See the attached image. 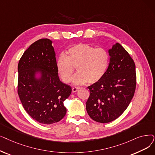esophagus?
Instances as JSON below:
<instances>
[{
  "label": "esophagus",
  "mask_w": 155,
  "mask_h": 155,
  "mask_svg": "<svg viewBox=\"0 0 155 155\" xmlns=\"http://www.w3.org/2000/svg\"><path fill=\"white\" fill-rule=\"evenodd\" d=\"M80 87H73V88L72 89V92H76L78 90H79Z\"/></svg>",
  "instance_id": "obj_1"
}]
</instances>
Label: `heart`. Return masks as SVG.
Returning a JSON list of instances; mask_svg holds the SVG:
<instances>
[{"mask_svg": "<svg viewBox=\"0 0 155 155\" xmlns=\"http://www.w3.org/2000/svg\"><path fill=\"white\" fill-rule=\"evenodd\" d=\"M110 63V55L103 48H95L89 44H80L70 48L67 56L62 54L56 61V68L63 81L70 82L77 68L78 73L73 83L84 85L96 83L106 73Z\"/></svg>", "mask_w": 155, "mask_h": 155, "instance_id": "1", "label": "heart"}]
</instances>
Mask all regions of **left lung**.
Listing matches in <instances>:
<instances>
[{
	"label": "left lung",
	"mask_w": 155,
	"mask_h": 155,
	"mask_svg": "<svg viewBox=\"0 0 155 155\" xmlns=\"http://www.w3.org/2000/svg\"><path fill=\"white\" fill-rule=\"evenodd\" d=\"M110 64L104 77L88 87L90 96L86 103L89 117L105 124L118 118L129 105L136 86V65L119 43L108 50Z\"/></svg>",
	"instance_id": "1"
}]
</instances>
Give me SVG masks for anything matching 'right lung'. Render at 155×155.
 Masks as SVG:
<instances>
[{"mask_svg": "<svg viewBox=\"0 0 155 155\" xmlns=\"http://www.w3.org/2000/svg\"><path fill=\"white\" fill-rule=\"evenodd\" d=\"M52 44L49 38L35 42L25 51L18 66V93L23 107L33 119L47 125L65 116L63 102L72 91L60 81Z\"/></svg>", "mask_w": 155, "mask_h": 155, "instance_id": "add662e5", "label": "right lung"}]
</instances>
